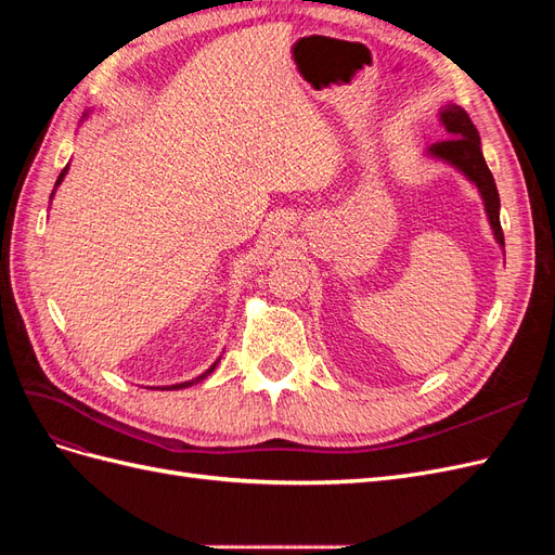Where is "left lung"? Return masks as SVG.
Returning a JSON list of instances; mask_svg holds the SVG:
<instances>
[{
	"label": "left lung",
	"instance_id": "obj_1",
	"mask_svg": "<svg viewBox=\"0 0 555 555\" xmlns=\"http://www.w3.org/2000/svg\"><path fill=\"white\" fill-rule=\"evenodd\" d=\"M440 122L444 125L449 139L433 143L428 147V155L456 166L463 176H467V180H473L477 184V190L483 198L486 215H489L493 236L502 247H505V236H502L500 227V196L493 173L489 171V166H486V159L481 155L477 127L469 120V115L456 104H449L440 111Z\"/></svg>",
	"mask_w": 555,
	"mask_h": 555
}]
</instances>
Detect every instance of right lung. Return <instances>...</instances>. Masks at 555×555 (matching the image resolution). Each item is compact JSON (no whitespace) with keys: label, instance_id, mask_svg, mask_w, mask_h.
<instances>
[{"label":"right lung","instance_id":"obj_1","mask_svg":"<svg viewBox=\"0 0 555 555\" xmlns=\"http://www.w3.org/2000/svg\"><path fill=\"white\" fill-rule=\"evenodd\" d=\"M64 176H66V169H62V173L57 176V182H55V188H57V184L62 182V178H64ZM53 194H55V192H53ZM53 194H50V198H53ZM215 365H217V361H215V363H212V365L208 367V371H206L204 375H201V377H196V379H192V382H182V384H173V386H169V389H184V386H192L194 382H201V379H204V377H208V375H210V373L215 371Z\"/></svg>","mask_w":555,"mask_h":555}]
</instances>
